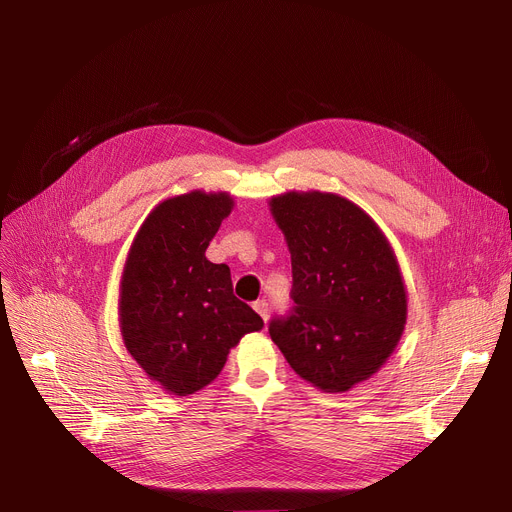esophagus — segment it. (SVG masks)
<instances>
[{
    "instance_id": "1",
    "label": "esophagus",
    "mask_w": 512,
    "mask_h": 512,
    "mask_svg": "<svg viewBox=\"0 0 512 512\" xmlns=\"http://www.w3.org/2000/svg\"><path fill=\"white\" fill-rule=\"evenodd\" d=\"M253 309H255L259 315H261V319H263V321H267V317H269V315H267V313H269V306H267V302H265L263 298L253 302Z\"/></svg>"
}]
</instances>
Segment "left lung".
Listing matches in <instances>:
<instances>
[{"mask_svg":"<svg viewBox=\"0 0 512 512\" xmlns=\"http://www.w3.org/2000/svg\"><path fill=\"white\" fill-rule=\"evenodd\" d=\"M292 259L294 309L269 335L300 379L327 393L370 379L397 348L407 292L387 236L354 201L323 191L269 199Z\"/></svg>","mask_w":512,"mask_h":512,"instance_id":"8db88e82","label":"left lung"}]
</instances>
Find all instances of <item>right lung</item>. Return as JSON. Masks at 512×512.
I'll return each instance as SVG.
<instances>
[{"label":"right lung","instance_id":"add662e5","mask_svg":"<svg viewBox=\"0 0 512 512\" xmlns=\"http://www.w3.org/2000/svg\"><path fill=\"white\" fill-rule=\"evenodd\" d=\"M234 199L201 189L168 197L135 234L119 286L123 344L148 379L191 395L222 372L241 337L263 319L232 294L230 267L206 249Z\"/></svg>","mask_w":512,"mask_h":512}]
</instances>
